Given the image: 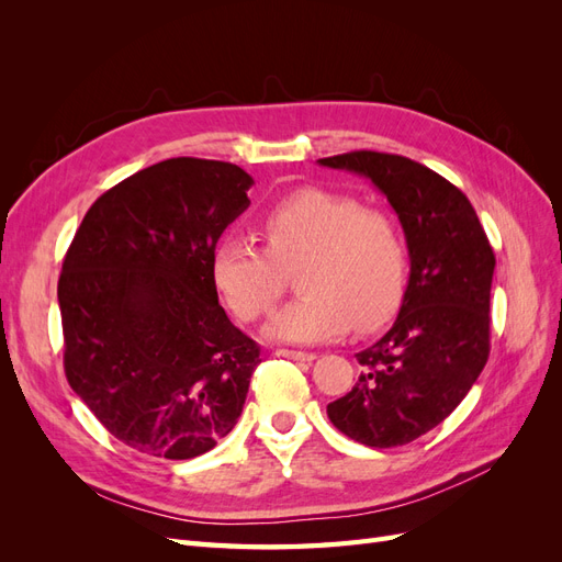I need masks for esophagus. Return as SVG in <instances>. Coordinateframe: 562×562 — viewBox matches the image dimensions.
Returning <instances> with one entry per match:
<instances>
[{
    "label": "esophagus",
    "instance_id": "esophagus-1",
    "mask_svg": "<svg viewBox=\"0 0 562 562\" xmlns=\"http://www.w3.org/2000/svg\"><path fill=\"white\" fill-rule=\"evenodd\" d=\"M279 356H283V359H293V361H300V363H312L316 359V353L312 351H295V349H279L277 351Z\"/></svg>",
    "mask_w": 562,
    "mask_h": 562
}]
</instances>
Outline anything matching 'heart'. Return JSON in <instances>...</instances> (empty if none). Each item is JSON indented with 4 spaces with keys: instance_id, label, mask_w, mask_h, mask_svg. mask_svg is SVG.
Wrapping results in <instances>:
<instances>
[{
    "instance_id": "1",
    "label": "heart",
    "mask_w": 562,
    "mask_h": 562,
    "mask_svg": "<svg viewBox=\"0 0 562 562\" xmlns=\"http://www.w3.org/2000/svg\"><path fill=\"white\" fill-rule=\"evenodd\" d=\"M267 248L227 234L213 250V283L232 312L255 321L274 307L285 271L302 295L265 326L274 342L318 345L378 328L396 312L407 277V248L396 220L339 192L302 187L262 215Z\"/></svg>"
}]
</instances>
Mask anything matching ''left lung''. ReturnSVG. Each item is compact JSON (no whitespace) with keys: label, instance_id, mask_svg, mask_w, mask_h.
<instances>
[{"label":"left lung","instance_id":"1","mask_svg":"<svg viewBox=\"0 0 562 562\" xmlns=\"http://www.w3.org/2000/svg\"><path fill=\"white\" fill-rule=\"evenodd\" d=\"M318 166L375 184L398 215L411 258L394 326L356 353L359 382L328 405V417L356 443L405 446L438 427L487 363L495 252L471 201L427 166L368 149Z\"/></svg>","mask_w":562,"mask_h":562}]
</instances>
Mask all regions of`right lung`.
<instances>
[{
	"instance_id": "obj_1",
	"label": "right lung",
	"mask_w": 562,
	"mask_h": 562,
	"mask_svg": "<svg viewBox=\"0 0 562 562\" xmlns=\"http://www.w3.org/2000/svg\"><path fill=\"white\" fill-rule=\"evenodd\" d=\"M252 178L227 161L166 159L114 184L65 255V375L128 448L192 459L239 419L260 347L217 302V239Z\"/></svg>"
}]
</instances>
